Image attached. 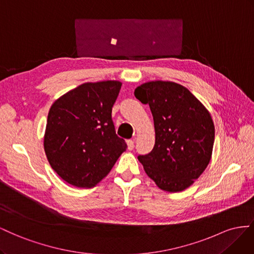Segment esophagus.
Here are the masks:
<instances>
[{
    "instance_id": "34e87169",
    "label": "esophagus",
    "mask_w": 254,
    "mask_h": 254,
    "mask_svg": "<svg viewBox=\"0 0 254 254\" xmlns=\"http://www.w3.org/2000/svg\"><path fill=\"white\" fill-rule=\"evenodd\" d=\"M127 149L128 150H133L134 149V140H127Z\"/></svg>"
}]
</instances>
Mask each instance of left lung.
Segmentation results:
<instances>
[{"label":"left lung","mask_w":254,"mask_h":254,"mask_svg":"<svg viewBox=\"0 0 254 254\" xmlns=\"http://www.w3.org/2000/svg\"><path fill=\"white\" fill-rule=\"evenodd\" d=\"M134 95L149 104L155 129L153 149L138 161L161 190H186L212 158L215 127L211 114L186 87L173 82L144 83Z\"/></svg>","instance_id":"left-lung-1"}]
</instances>
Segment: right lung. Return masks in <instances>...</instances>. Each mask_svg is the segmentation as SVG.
<instances>
[{
	"label": "right lung",
	"instance_id": "obj_1",
	"mask_svg": "<svg viewBox=\"0 0 254 254\" xmlns=\"http://www.w3.org/2000/svg\"><path fill=\"white\" fill-rule=\"evenodd\" d=\"M122 83H84L51 106L45 133L51 167L67 183L92 187L105 178L126 151L116 135L112 108Z\"/></svg>",
	"mask_w": 254,
	"mask_h": 254
}]
</instances>
